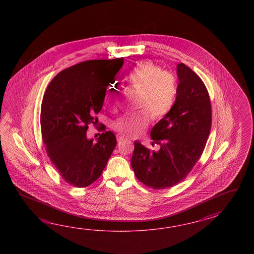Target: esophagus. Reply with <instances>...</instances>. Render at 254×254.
<instances>
[{
  "label": "esophagus",
  "instance_id": "1",
  "mask_svg": "<svg viewBox=\"0 0 254 254\" xmlns=\"http://www.w3.org/2000/svg\"><path fill=\"white\" fill-rule=\"evenodd\" d=\"M117 140H118V141H122V140H127V138L125 137V135L118 133V134H117Z\"/></svg>",
  "mask_w": 254,
  "mask_h": 254
}]
</instances>
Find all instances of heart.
I'll use <instances>...</instances> for the list:
<instances>
[{
	"label": "heart",
	"mask_w": 254,
	"mask_h": 254,
	"mask_svg": "<svg viewBox=\"0 0 254 254\" xmlns=\"http://www.w3.org/2000/svg\"><path fill=\"white\" fill-rule=\"evenodd\" d=\"M125 83L130 90L138 92L137 107L143 108L136 114H127L114 122V129L128 136L137 134L145 129L153 119H162L172 110L176 102L178 85L175 76L151 62H141L126 73ZM118 91L108 87L103 95L104 103L113 105Z\"/></svg>",
	"instance_id": "b5f03b06"
}]
</instances>
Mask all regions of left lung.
Masks as SVG:
<instances>
[{"label":"left lung","instance_id":"left-lung-1","mask_svg":"<svg viewBox=\"0 0 254 254\" xmlns=\"http://www.w3.org/2000/svg\"><path fill=\"white\" fill-rule=\"evenodd\" d=\"M178 93L173 110L151 129L161 149L135 140L130 165L135 176L153 190L173 187L187 177L205 148L211 126V105L205 84L184 64H177Z\"/></svg>","mask_w":254,"mask_h":254}]
</instances>
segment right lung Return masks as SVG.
Here are the masks:
<instances>
[{
  "label": "right lung",
  "instance_id": "1",
  "mask_svg": "<svg viewBox=\"0 0 254 254\" xmlns=\"http://www.w3.org/2000/svg\"><path fill=\"white\" fill-rule=\"evenodd\" d=\"M124 58L89 60L60 71L49 83L41 107L42 138L51 162L67 184L84 188L103 173L117 144L112 131L88 140L96 126L104 92ZM103 129L105 126H103Z\"/></svg>",
  "mask_w": 254,
  "mask_h": 254
}]
</instances>
